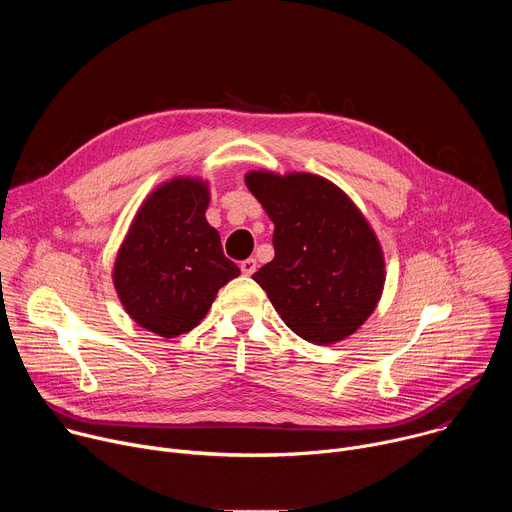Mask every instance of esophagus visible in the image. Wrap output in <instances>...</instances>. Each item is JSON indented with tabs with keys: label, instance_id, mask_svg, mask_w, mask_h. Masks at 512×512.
I'll list each match as a JSON object with an SVG mask.
<instances>
[{
	"label": "esophagus",
	"instance_id": "esophagus-1",
	"mask_svg": "<svg viewBox=\"0 0 512 512\" xmlns=\"http://www.w3.org/2000/svg\"><path fill=\"white\" fill-rule=\"evenodd\" d=\"M241 271L245 273V275H253L255 271H257V261L251 257V259H245V261H241Z\"/></svg>",
	"mask_w": 512,
	"mask_h": 512
}]
</instances>
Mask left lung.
Here are the masks:
<instances>
[{
	"label": "left lung",
	"instance_id": "8db88e82",
	"mask_svg": "<svg viewBox=\"0 0 512 512\" xmlns=\"http://www.w3.org/2000/svg\"><path fill=\"white\" fill-rule=\"evenodd\" d=\"M247 188L273 221L275 257L253 279L298 336L334 344L379 304L385 259L367 218L330 180L249 172Z\"/></svg>",
	"mask_w": 512,
	"mask_h": 512
}]
</instances>
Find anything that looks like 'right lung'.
Here are the masks:
<instances>
[{
	"label": "right lung",
	"mask_w": 512,
	"mask_h": 512,
	"mask_svg": "<svg viewBox=\"0 0 512 512\" xmlns=\"http://www.w3.org/2000/svg\"><path fill=\"white\" fill-rule=\"evenodd\" d=\"M208 186L174 178L137 210L117 253L113 283L127 314L164 338L190 332L218 289L241 275L206 223Z\"/></svg>",
	"instance_id": "obj_1"
}]
</instances>
